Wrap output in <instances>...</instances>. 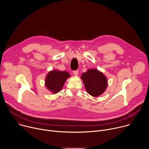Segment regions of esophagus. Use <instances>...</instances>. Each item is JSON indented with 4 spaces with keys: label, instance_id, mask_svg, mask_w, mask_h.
Wrapping results in <instances>:
<instances>
[{
    "label": "esophagus",
    "instance_id": "34e87169",
    "mask_svg": "<svg viewBox=\"0 0 149 149\" xmlns=\"http://www.w3.org/2000/svg\"><path fill=\"white\" fill-rule=\"evenodd\" d=\"M73 74H74V75L77 76L78 74V71H74L73 72Z\"/></svg>",
    "mask_w": 149,
    "mask_h": 149
}]
</instances>
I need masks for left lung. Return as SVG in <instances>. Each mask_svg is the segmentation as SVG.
<instances>
[{"label": "left lung", "instance_id": "obj_1", "mask_svg": "<svg viewBox=\"0 0 149 149\" xmlns=\"http://www.w3.org/2000/svg\"><path fill=\"white\" fill-rule=\"evenodd\" d=\"M81 78L87 92L94 97L102 95L108 86L107 78L95 68L89 69L82 73Z\"/></svg>", "mask_w": 149, "mask_h": 149}]
</instances>
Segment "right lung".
Returning a JSON list of instances; mask_svg holds the SVG:
<instances>
[{"instance_id": "1", "label": "right lung", "mask_w": 149, "mask_h": 149, "mask_svg": "<svg viewBox=\"0 0 149 149\" xmlns=\"http://www.w3.org/2000/svg\"><path fill=\"white\" fill-rule=\"evenodd\" d=\"M70 77V74L67 71L51 70L46 75L45 87L52 94H57L62 90L66 80Z\"/></svg>"}]
</instances>
